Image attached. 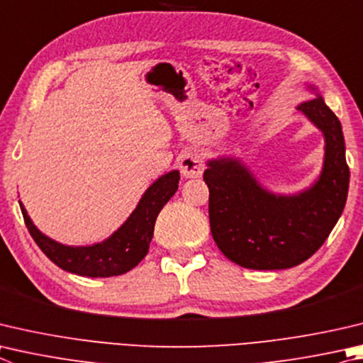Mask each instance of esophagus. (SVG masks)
<instances>
[{"instance_id":"esophagus-1","label":"esophagus","mask_w":363,"mask_h":363,"mask_svg":"<svg viewBox=\"0 0 363 363\" xmlns=\"http://www.w3.org/2000/svg\"><path fill=\"white\" fill-rule=\"evenodd\" d=\"M179 168L184 177H200L204 169V162L196 152H184L179 157Z\"/></svg>"}]
</instances>
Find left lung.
<instances>
[{"mask_svg":"<svg viewBox=\"0 0 363 363\" xmlns=\"http://www.w3.org/2000/svg\"><path fill=\"white\" fill-rule=\"evenodd\" d=\"M315 98L296 111L324 135V163L318 179L298 194H273L236 157L208 160L211 233L222 254L250 269H286L318 250L338 222L349 189L341 122L314 85Z\"/></svg>","mask_w":363,"mask_h":363,"instance_id":"1","label":"left lung"}]
</instances>
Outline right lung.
Here are the masks:
<instances>
[{"instance_id":"right-lung-1","label":"right lung","mask_w":363,"mask_h":363,"mask_svg":"<svg viewBox=\"0 0 363 363\" xmlns=\"http://www.w3.org/2000/svg\"><path fill=\"white\" fill-rule=\"evenodd\" d=\"M179 179L177 169L160 176L144 192L128 219L109 238L90 246H68L49 238L33 223L22 201L18 204L33 240L57 267L87 278H109L130 272L146 257L157 216L176 194Z\"/></svg>"}]
</instances>
